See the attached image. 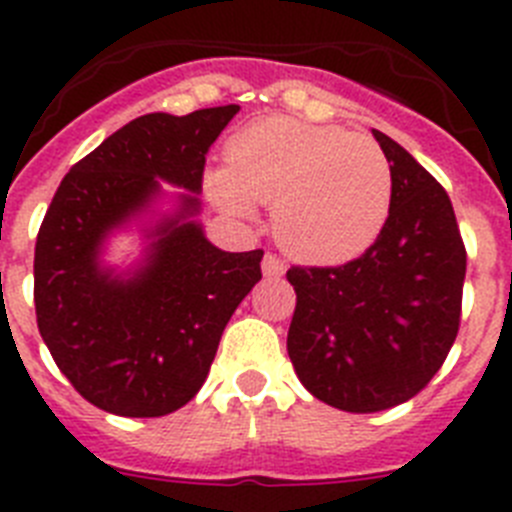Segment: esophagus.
I'll return each instance as SVG.
<instances>
[{"label": "esophagus", "mask_w": 512, "mask_h": 512, "mask_svg": "<svg viewBox=\"0 0 512 512\" xmlns=\"http://www.w3.org/2000/svg\"><path fill=\"white\" fill-rule=\"evenodd\" d=\"M261 269H264L266 277H282L284 271H287V264H284V261L279 259L277 253H266Z\"/></svg>", "instance_id": "34e87169"}]
</instances>
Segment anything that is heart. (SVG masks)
<instances>
[{"label": "heart", "instance_id": "obj_1", "mask_svg": "<svg viewBox=\"0 0 512 512\" xmlns=\"http://www.w3.org/2000/svg\"><path fill=\"white\" fill-rule=\"evenodd\" d=\"M207 184L238 217L274 205V238L307 264L364 253L392 207V169L377 140L292 117H266L235 133L228 171H212Z\"/></svg>", "mask_w": 512, "mask_h": 512}]
</instances>
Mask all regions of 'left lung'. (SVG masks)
Masks as SVG:
<instances>
[{"instance_id":"obj_1","label":"left lung","mask_w":512,"mask_h":512,"mask_svg":"<svg viewBox=\"0 0 512 512\" xmlns=\"http://www.w3.org/2000/svg\"><path fill=\"white\" fill-rule=\"evenodd\" d=\"M392 207L377 241L341 266H292L287 351L307 392L346 413L418 395L459 333L467 248L449 194L390 135Z\"/></svg>"}]
</instances>
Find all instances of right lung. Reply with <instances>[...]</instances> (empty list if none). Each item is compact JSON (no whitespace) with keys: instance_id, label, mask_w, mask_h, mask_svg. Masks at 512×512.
Listing matches in <instances>:
<instances>
[{"instance_id":"right-lung-1","label":"right lung","mask_w":512,"mask_h":512,"mask_svg":"<svg viewBox=\"0 0 512 512\" xmlns=\"http://www.w3.org/2000/svg\"><path fill=\"white\" fill-rule=\"evenodd\" d=\"M238 104L184 117L153 112L104 138L63 176L35 241V315L74 390L122 418H161L205 384L235 307L261 279L264 251L212 246L200 210L207 151ZM184 186L183 210L154 231L147 266L130 280L98 266L106 233L157 191Z\"/></svg>"}]
</instances>
